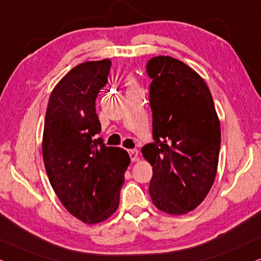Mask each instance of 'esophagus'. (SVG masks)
<instances>
[{"label": "esophagus", "instance_id": "obj_1", "mask_svg": "<svg viewBox=\"0 0 261 261\" xmlns=\"http://www.w3.org/2000/svg\"><path fill=\"white\" fill-rule=\"evenodd\" d=\"M129 157L132 161H137L138 157H139V151H138L137 149L129 150Z\"/></svg>", "mask_w": 261, "mask_h": 261}]
</instances>
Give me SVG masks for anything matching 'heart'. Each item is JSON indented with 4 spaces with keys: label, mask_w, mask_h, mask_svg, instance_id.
I'll use <instances>...</instances> for the list:
<instances>
[{
    "label": "heart",
    "mask_w": 261,
    "mask_h": 261,
    "mask_svg": "<svg viewBox=\"0 0 261 261\" xmlns=\"http://www.w3.org/2000/svg\"><path fill=\"white\" fill-rule=\"evenodd\" d=\"M128 85H129V86H134L133 79H130V77H129V79H128Z\"/></svg>",
    "instance_id": "1"
}]
</instances>
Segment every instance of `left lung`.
<instances>
[{
    "instance_id": "1",
    "label": "left lung",
    "mask_w": 261,
    "mask_h": 261,
    "mask_svg": "<svg viewBox=\"0 0 261 261\" xmlns=\"http://www.w3.org/2000/svg\"><path fill=\"white\" fill-rule=\"evenodd\" d=\"M152 80V143L141 152L152 166L149 192L153 204L184 214L205 198L217 174L220 123L208 86L197 72L172 57L146 64Z\"/></svg>"
}]
</instances>
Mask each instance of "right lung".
Wrapping results in <instances>:
<instances>
[{
	"label": "right lung",
	"instance_id": "obj_1",
	"mask_svg": "<svg viewBox=\"0 0 261 261\" xmlns=\"http://www.w3.org/2000/svg\"><path fill=\"white\" fill-rule=\"evenodd\" d=\"M110 67L109 59L73 67L53 89L44 120L42 153L50 185L64 207L89 224L115 213L130 162L127 151L98 138L95 100Z\"/></svg>",
	"mask_w": 261,
	"mask_h": 261
}]
</instances>
